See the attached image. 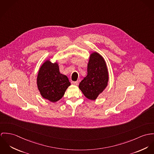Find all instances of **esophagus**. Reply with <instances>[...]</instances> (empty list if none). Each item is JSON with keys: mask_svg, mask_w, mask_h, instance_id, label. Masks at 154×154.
I'll return each mask as SVG.
<instances>
[{"mask_svg": "<svg viewBox=\"0 0 154 154\" xmlns=\"http://www.w3.org/2000/svg\"><path fill=\"white\" fill-rule=\"evenodd\" d=\"M71 84L73 85H79V81H76V82H72Z\"/></svg>", "mask_w": 154, "mask_h": 154, "instance_id": "obj_1", "label": "esophagus"}]
</instances>
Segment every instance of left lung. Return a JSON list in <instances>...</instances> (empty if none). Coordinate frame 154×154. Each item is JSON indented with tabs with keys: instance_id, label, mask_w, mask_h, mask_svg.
<instances>
[{
	"instance_id": "obj_1",
	"label": "left lung",
	"mask_w": 154,
	"mask_h": 154,
	"mask_svg": "<svg viewBox=\"0 0 154 154\" xmlns=\"http://www.w3.org/2000/svg\"><path fill=\"white\" fill-rule=\"evenodd\" d=\"M109 72L102 56L96 52L91 54L87 65V75L80 83L79 88L91 100L97 99L107 85Z\"/></svg>"
}]
</instances>
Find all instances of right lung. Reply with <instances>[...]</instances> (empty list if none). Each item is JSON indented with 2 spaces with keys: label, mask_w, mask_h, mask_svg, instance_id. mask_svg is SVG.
<instances>
[{
  "label": "right lung",
  "mask_w": 154,
  "mask_h": 154,
  "mask_svg": "<svg viewBox=\"0 0 154 154\" xmlns=\"http://www.w3.org/2000/svg\"><path fill=\"white\" fill-rule=\"evenodd\" d=\"M36 83L42 97L51 102H56L64 96L71 85L68 77L60 72L58 64L48 60L41 66Z\"/></svg>",
  "instance_id": "1"
}]
</instances>
